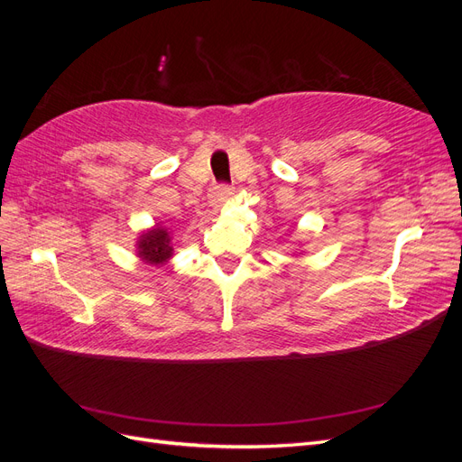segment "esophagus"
I'll use <instances>...</instances> for the list:
<instances>
[{"label":"esophagus","instance_id":"obj_1","mask_svg":"<svg viewBox=\"0 0 462 462\" xmlns=\"http://www.w3.org/2000/svg\"><path fill=\"white\" fill-rule=\"evenodd\" d=\"M233 194H235L233 187H226V185L212 187V190H209V204L214 208H219L223 202H227Z\"/></svg>","mask_w":462,"mask_h":462}]
</instances>
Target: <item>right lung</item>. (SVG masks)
I'll return each mask as SVG.
<instances>
[{
  "label": "right lung",
  "mask_w": 462,
  "mask_h": 462,
  "mask_svg": "<svg viewBox=\"0 0 462 462\" xmlns=\"http://www.w3.org/2000/svg\"><path fill=\"white\" fill-rule=\"evenodd\" d=\"M136 256L144 263L162 268L173 256L170 231L162 227L160 223H156L152 229L143 231L136 239Z\"/></svg>",
  "instance_id": "add662e5"
}]
</instances>
